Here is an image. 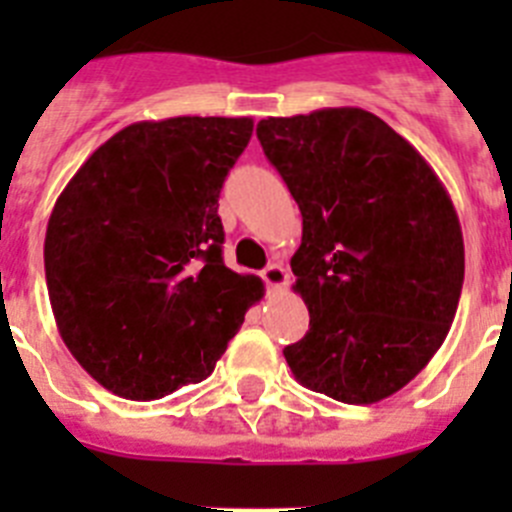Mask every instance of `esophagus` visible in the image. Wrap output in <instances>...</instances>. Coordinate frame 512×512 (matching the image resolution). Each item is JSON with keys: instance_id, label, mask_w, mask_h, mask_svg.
<instances>
[{"instance_id": "34e87169", "label": "esophagus", "mask_w": 512, "mask_h": 512, "mask_svg": "<svg viewBox=\"0 0 512 512\" xmlns=\"http://www.w3.org/2000/svg\"><path fill=\"white\" fill-rule=\"evenodd\" d=\"M261 277H264V282L274 289H282L289 284V274L282 264H269L261 271Z\"/></svg>"}]
</instances>
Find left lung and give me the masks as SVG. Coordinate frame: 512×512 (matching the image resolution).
<instances>
[{"label": "left lung", "mask_w": 512, "mask_h": 512, "mask_svg": "<svg viewBox=\"0 0 512 512\" xmlns=\"http://www.w3.org/2000/svg\"><path fill=\"white\" fill-rule=\"evenodd\" d=\"M266 158L302 212L292 256L310 310L284 359L305 387L348 405L402 390L433 359L464 284V238L425 158L359 107L269 117Z\"/></svg>", "instance_id": "obj_1"}]
</instances>
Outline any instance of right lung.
<instances>
[{
    "instance_id": "1",
    "label": "right lung",
    "mask_w": 512,
    "mask_h": 512,
    "mask_svg": "<svg viewBox=\"0 0 512 512\" xmlns=\"http://www.w3.org/2000/svg\"><path fill=\"white\" fill-rule=\"evenodd\" d=\"M251 117L133 122L74 174L45 230L58 333L104 390L158 400L202 382L264 297L223 261L217 197Z\"/></svg>"
}]
</instances>
